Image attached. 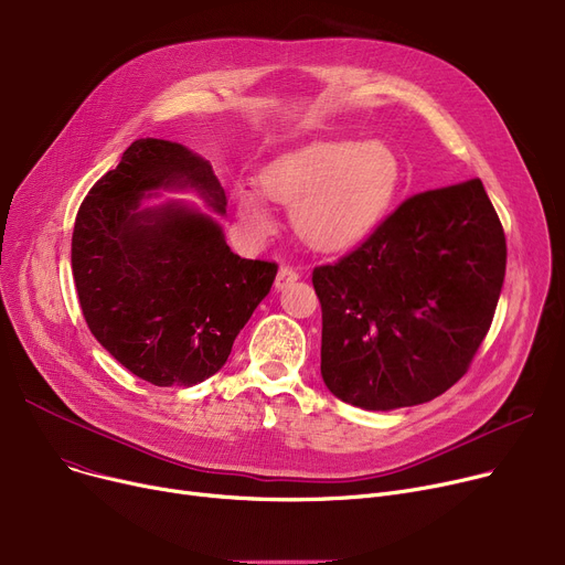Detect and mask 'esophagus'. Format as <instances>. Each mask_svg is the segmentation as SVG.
Instances as JSON below:
<instances>
[{
    "instance_id": "obj_1",
    "label": "esophagus",
    "mask_w": 565,
    "mask_h": 565,
    "mask_svg": "<svg viewBox=\"0 0 565 565\" xmlns=\"http://www.w3.org/2000/svg\"><path fill=\"white\" fill-rule=\"evenodd\" d=\"M298 270H292L290 265H281L279 267V273H277V279H275V288L277 290H281V288H286V286H290V284H295L298 281Z\"/></svg>"
}]
</instances>
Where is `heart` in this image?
<instances>
[{"instance_id": "1", "label": "heart", "mask_w": 565, "mask_h": 565, "mask_svg": "<svg viewBox=\"0 0 565 565\" xmlns=\"http://www.w3.org/2000/svg\"><path fill=\"white\" fill-rule=\"evenodd\" d=\"M401 181V160L384 141L313 143L267 164L263 192L292 205V222L305 241L318 249H345L377 226L387 213ZM243 220L265 231L270 226L258 190L237 192Z\"/></svg>"}]
</instances>
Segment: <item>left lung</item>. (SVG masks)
<instances>
[{"label": "left lung", "instance_id": "left-lung-1", "mask_svg": "<svg viewBox=\"0 0 565 565\" xmlns=\"http://www.w3.org/2000/svg\"><path fill=\"white\" fill-rule=\"evenodd\" d=\"M507 275V235L479 178L405 199L366 241L313 267L320 373L364 409L437 398L469 371Z\"/></svg>", "mask_w": 565, "mask_h": 565}]
</instances>
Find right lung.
Returning <instances> with one entry per match:
<instances>
[{"instance_id": "1", "label": "right lung", "mask_w": 565, "mask_h": 565, "mask_svg": "<svg viewBox=\"0 0 565 565\" xmlns=\"http://www.w3.org/2000/svg\"><path fill=\"white\" fill-rule=\"evenodd\" d=\"M160 188H194L224 213L203 158L164 139L132 141L79 205L73 279L88 330L116 362L156 387H192L226 364L277 263L233 254L220 224L183 203L139 211Z\"/></svg>"}]
</instances>
